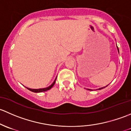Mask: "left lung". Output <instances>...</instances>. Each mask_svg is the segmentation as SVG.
Returning a JSON list of instances; mask_svg holds the SVG:
<instances>
[{"label": "left lung", "instance_id": "1", "mask_svg": "<svg viewBox=\"0 0 131 131\" xmlns=\"http://www.w3.org/2000/svg\"><path fill=\"white\" fill-rule=\"evenodd\" d=\"M117 49H118V47H117ZM118 52H119V51H118ZM108 86V85H107ZM105 86V87H103V88H99L98 89V90H102V89H103V88H106V86ZM88 90H89L88 89Z\"/></svg>", "mask_w": 131, "mask_h": 131}]
</instances>
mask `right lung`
<instances>
[{
  "instance_id": "right-lung-1",
  "label": "right lung",
  "mask_w": 131,
  "mask_h": 131,
  "mask_svg": "<svg viewBox=\"0 0 131 131\" xmlns=\"http://www.w3.org/2000/svg\"><path fill=\"white\" fill-rule=\"evenodd\" d=\"M56 79H55V81H53V83H52V84H51L50 86H48V87H47V88H41V89H31V88H27V89H28V90H29V91H33V92H35V93L43 92V91H47V90H49L50 89L52 88L53 86V85H54V84H55V83H56Z\"/></svg>"
}]
</instances>
